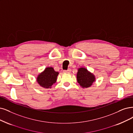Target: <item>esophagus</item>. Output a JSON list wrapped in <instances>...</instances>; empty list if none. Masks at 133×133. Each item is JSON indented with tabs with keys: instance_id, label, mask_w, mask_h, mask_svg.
I'll return each instance as SVG.
<instances>
[{
	"instance_id": "esophagus-1",
	"label": "esophagus",
	"mask_w": 133,
	"mask_h": 133,
	"mask_svg": "<svg viewBox=\"0 0 133 133\" xmlns=\"http://www.w3.org/2000/svg\"><path fill=\"white\" fill-rule=\"evenodd\" d=\"M71 69H68L67 70H64L63 72L64 73H69V72H71Z\"/></svg>"
}]
</instances>
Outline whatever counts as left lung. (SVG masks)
I'll return each instance as SVG.
<instances>
[{
  "label": "left lung",
  "instance_id": "obj_1",
  "mask_svg": "<svg viewBox=\"0 0 133 133\" xmlns=\"http://www.w3.org/2000/svg\"><path fill=\"white\" fill-rule=\"evenodd\" d=\"M78 83L83 88L90 87L95 81V77L84 68H80L77 75Z\"/></svg>",
  "mask_w": 133,
  "mask_h": 133
}]
</instances>
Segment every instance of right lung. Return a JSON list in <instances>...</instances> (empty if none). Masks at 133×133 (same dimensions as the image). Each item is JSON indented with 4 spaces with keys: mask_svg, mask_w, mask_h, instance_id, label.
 <instances>
[{
    "mask_svg": "<svg viewBox=\"0 0 133 133\" xmlns=\"http://www.w3.org/2000/svg\"><path fill=\"white\" fill-rule=\"evenodd\" d=\"M58 72L54 71L52 67L46 68L37 77V82L42 87L49 88L56 82Z\"/></svg>",
    "mask_w": 133,
    "mask_h": 133,
    "instance_id": "1",
    "label": "right lung"
}]
</instances>
